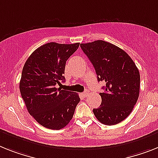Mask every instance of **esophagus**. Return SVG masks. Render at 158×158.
<instances>
[{"mask_svg": "<svg viewBox=\"0 0 158 158\" xmlns=\"http://www.w3.org/2000/svg\"><path fill=\"white\" fill-rule=\"evenodd\" d=\"M87 94H88V91H87V90H86V91H84V92H83V94H82V95H83V96H87Z\"/></svg>", "mask_w": 158, "mask_h": 158, "instance_id": "34e87169", "label": "esophagus"}]
</instances>
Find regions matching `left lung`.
<instances>
[{
	"label": "left lung",
	"instance_id": "obj_1",
	"mask_svg": "<svg viewBox=\"0 0 158 158\" xmlns=\"http://www.w3.org/2000/svg\"><path fill=\"white\" fill-rule=\"evenodd\" d=\"M81 49L91 61L98 81L105 82L99 93L101 104L94 108L96 119L106 125H114L126 119L139 97L140 73L124 50L102 40L81 43Z\"/></svg>",
	"mask_w": 158,
	"mask_h": 158
}]
</instances>
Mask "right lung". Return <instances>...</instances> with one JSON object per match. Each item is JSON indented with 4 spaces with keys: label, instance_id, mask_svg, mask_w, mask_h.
<instances>
[{
    "label": "right lung",
    "instance_id": "1",
    "mask_svg": "<svg viewBox=\"0 0 158 158\" xmlns=\"http://www.w3.org/2000/svg\"><path fill=\"white\" fill-rule=\"evenodd\" d=\"M79 46L49 42L34 50L24 65L21 95L29 113L45 128L67 126L80 101L77 93L57 87L65 80L66 62Z\"/></svg>",
    "mask_w": 158,
    "mask_h": 158
}]
</instances>
